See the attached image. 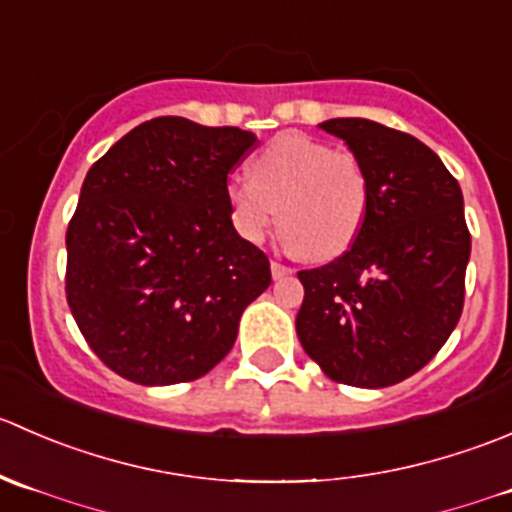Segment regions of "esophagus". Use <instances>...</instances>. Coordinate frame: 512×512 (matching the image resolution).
<instances>
[{"label": "esophagus", "mask_w": 512, "mask_h": 512, "mask_svg": "<svg viewBox=\"0 0 512 512\" xmlns=\"http://www.w3.org/2000/svg\"><path fill=\"white\" fill-rule=\"evenodd\" d=\"M291 273H293L291 266H283V263L271 261V276L273 278H286V276H291Z\"/></svg>", "instance_id": "34e87169"}]
</instances>
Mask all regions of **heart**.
<instances>
[{"label":"heart","mask_w":512,"mask_h":512,"mask_svg":"<svg viewBox=\"0 0 512 512\" xmlns=\"http://www.w3.org/2000/svg\"><path fill=\"white\" fill-rule=\"evenodd\" d=\"M226 199L231 221L246 241H263L278 221L288 249L308 261H331L361 234L368 174L353 151L288 131L251 161V179L229 181Z\"/></svg>","instance_id":"1"}]
</instances>
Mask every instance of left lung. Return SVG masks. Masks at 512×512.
I'll return each instance as SVG.
<instances>
[{
	"label": "left lung",
	"instance_id": "1",
	"mask_svg": "<svg viewBox=\"0 0 512 512\" xmlns=\"http://www.w3.org/2000/svg\"><path fill=\"white\" fill-rule=\"evenodd\" d=\"M321 129L366 166L368 211L346 254L298 271V341L331 381L386 388L421 371L463 313V194L438 154L406 131L371 119H328Z\"/></svg>",
	"mask_w": 512,
	"mask_h": 512
}]
</instances>
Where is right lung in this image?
Returning <instances> with one entry per match:
<instances>
[{
    "instance_id": "right-lung-1",
    "label": "right lung",
    "mask_w": 512,
    "mask_h": 512,
    "mask_svg": "<svg viewBox=\"0 0 512 512\" xmlns=\"http://www.w3.org/2000/svg\"><path fill=\"white\" fill-rule=\"evenodd\" d=\"M256 136L159 116L86 174L67 229V303L99 361L141 386L206 376L271 263L231 221L226 186Z\"/></svg>"
}]
</instances>
